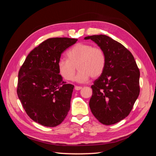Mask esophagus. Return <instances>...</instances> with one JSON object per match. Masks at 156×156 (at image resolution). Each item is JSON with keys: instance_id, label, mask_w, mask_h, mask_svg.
Instances as JSON below:
<instances>
[{"instance_id": "34e87169", "label": "esophagus", "mask_w": 156, "mask_h": 156, "mask_svg": "<svg viewBox=\"0 0 156 156\" xmlns=\"http://www.w3.org/2000/svg\"><path fill=\"white\" fill-rule=\"evenodd\" d=\"M82 89H83V87H78V86L75 87V90H80Z\"/></svg>"}]
</instances>
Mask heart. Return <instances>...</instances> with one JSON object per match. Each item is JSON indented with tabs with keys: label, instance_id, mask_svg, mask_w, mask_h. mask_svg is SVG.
<instances>
[{
	"label": "heart",
	"instance_id": "b5f03b06",
	"mask_svg": "<svg viewBox=\"0 0 156 156\" xmlns=\"http://www.w3.org/2000/svg\"><path fill=\"white\" fill-rule=\"evenodd\" d=\"M66 58L59 60L57 64L59 73L66 80H73L76 66L78 69L76 80L78 83H85L90 76L99 77L106 66L104 51L88 44H76L66 52Z\"/></svg>",
	"mask_w": 156,
	"mask_h": 156
}]
</instances>
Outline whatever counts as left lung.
Returning <instances> with one entry per match:
<instances>
[{
    "label": "left lung",
    "mask_w": 156,
    "mask_h": 156,
    "mask_svg": "<svg viewBox=\"0 0 156 156\" xmlns=\"http://www.w3.org/2000/svg\"><path fill=\"white\" fill-rule=\"evenodd\" d=\"M104 51L106 66L91 86L89 101L94 117L112 125L128 116L139 95L140 71L132 53L122 44L104 35L88 36Z\"/></svg>",
    "instance_id": "left-lung-1"
}]
</instances>
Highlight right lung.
Wrapping results in <instances>:
<instances>
[{
    "label": "right lung",
    "mask_w": 156,
    "mask_h": 156,
    "mask_svg": "<svg viewBox=\"0 0 156 156\" xmlns=\"http://www.w3.org/2000/svg\"><path fill=\"white\" fill-rule=\"evenodd\" d=\"M77 39L50 38L27 56L18 73V98L31 119L46 127H55L70 109L74 86L66 84L58 71L62 52Z\"/></svg>",
    "instance_id": "obj_1"
}]
</instances>
